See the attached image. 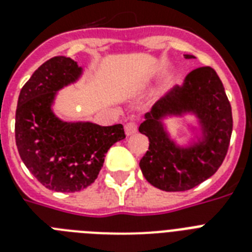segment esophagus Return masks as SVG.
Here are the masks:
<instances>
[{
  "label": "esophagus",
  "instance_id": "1",
  "mask_svg": "<svg viewBox=\"0 0 252 252\" xmlns=\"http://www.w3.org/2000/svg\"><path fill=\"white\" fill-rule=\"evenodd\" d=\"M137 132V126L134 122H128L126 124V136H132Z\"/></svg>",
  "mask_w": 252,
  "mask_h": 252
}]
</instances>
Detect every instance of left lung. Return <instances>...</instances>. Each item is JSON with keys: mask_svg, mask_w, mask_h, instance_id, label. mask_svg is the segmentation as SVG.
Masks as SVG:
<instances>
[{"mask_svg": "<svg viewBox=\"0 0 252 252\" xmlns=\"http://www.w3.org/2000/svg\"><path fill=\"white\" fill-rule=\"evenodd\" d=\"M186 59L193 56L186 55ZM192 112L199 119L204 138L179 148L163 129L166 114ZM138 130L149 138V150L140 161L145 179L162 191H187L211 178L226 157L233 115L223 85L211 66L192 70L183 86H175L145 115Z\"/></svg>", "mask_w": 252, "mask_h": 252, "instance_id": "8db88e82", "label": "left lung"}]
</instances>
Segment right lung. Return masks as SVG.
Listing matches in <instances>:
<instances>
[{
	"label": "right lung",
	"instance_id": "right-lung-1",
	"mask_svg": "<svg viewBox=\"0 0 252 252\" xmlns=\"http://www.w3.org/2000/svg\"><path fill=\"white\" fill-rule=\"evenodd\" d=\"M82 73L76 61L56 56L33 72L18 98L15 142L22 161L44 187L77 192L98 178L107 150L126 138L122 124L66 123L53 114L56 91Z\"/></svg>",
	"mask_w": 252,
	"mask_h": 252
}]
</instances>
